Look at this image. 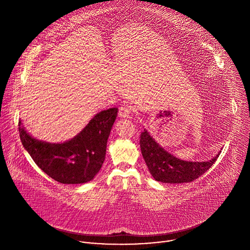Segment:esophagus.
Instances as JSON below:
<instances>
[{"instance_id":"34e87169","label":"esophagus","mask_w":250,"mask_h":250,"mask_svg":"<svg viewBox=\"0 0 250 250\" xmlns=\"http://www.w3.org/2000/svg\"><path fill=\"white\" fill-rule=\"evenodd\" d=\"M132 112V106L129 104L124 103L119 109V116L121 118H128Z\"/></svg>"}]
</instances>
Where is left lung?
Returning a JSON list of instances; mask_svg holds the SVG:
<instances>
[{
	"label": "left lung",
	"mask_w": 250,
	"mask_h": 250,
	"mask_svg": "<svg viewBox=\"0 0 250 250\" xmlns=\"http://www.w3.org/2000/svg\"><path fill=\"white\" fill-rule=\"evenodd\" d=\"M140 149L150 174L156 181L162 183H189L202 176L216 162L220 153L205 162L184 161L177 158L162 147L145 129L140 134ZM221 152V151H220Z\"/></svg>",
	"instance_id": "obj_1"
}]
</instances>
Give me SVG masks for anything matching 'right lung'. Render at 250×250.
Segmentation results:
<instances>
[{"label":"right lung","mask_w":250,"mask_h":250,"mask_svg":"<svg viewBox=\"0 0 250 250\" xmlns=\"http://www.w3.org/2000/svg\"><path fill=\"white\" fill-rule=\"evenodd\" d=\"M117 115L118 108L100 112L78 135L63 144L32 138L21 121L19 131L23 147L44 173L62 184H82L100 171Z\"/></svg>","instance_id":"add662e5"}]
</instances>
